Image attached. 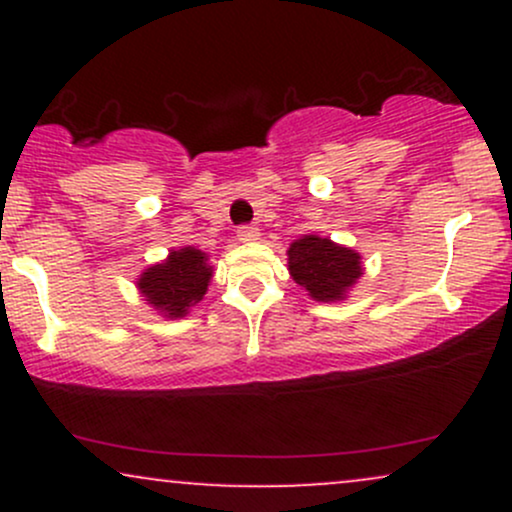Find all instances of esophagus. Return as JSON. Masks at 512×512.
<instances>
[{"label":"esophagus","mask_w":512,"mask_h":512,"mask_svg":"<svg viewBox=\"0 0 512 512\" xmlns=\"http://www.w3.org/2000/svg\"><path fill=\"white\" fill-rule=\"evenodd\" d=\"M260 238V231L255 226H240L238 228V240L240 243H252V240Z\"/></svg>","instance_id":"1"}]
</instances>
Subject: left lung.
<instances>
[{
    "label": "left lung",
    "mask_w": 512,
    "mask_h": 512,
    "mask_svg": "<svg viewBox=\"0 0 512 512\" xmlns=\"http://www.w3.org/2000/svg\"><path fill=\"white\" fill-rule=\"evenodd\" d=\"M286 255L293 281L303 286L310 298L322 303L344 301L363 274L361 255L332 243L330 238L303 236L293 240Z\"/></svg>",
    "instance_id": "left-lung-1"
}]
</instances>
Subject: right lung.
Wrapping results in <instances>:
<instances>
[{
	"instance_id": "right-lung-1",
	"label": "right lung",
	"mask_w": 512,
	"mask_h": 512,
	"mask_svg": "<svg viewBox=\"0 0 512 512\" xmlns=\"http://www.w3.org/2000/svg\"><path fill=\"white\" fill-rule=\"evenodd\" d=\"M207 260V252L197 248L170 250L166 260L144 269L137 279V289L163 317H185L187 310L207 293L214 274Z\"/></svg>"
}]
</instances>
